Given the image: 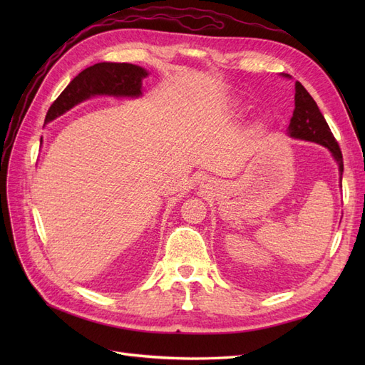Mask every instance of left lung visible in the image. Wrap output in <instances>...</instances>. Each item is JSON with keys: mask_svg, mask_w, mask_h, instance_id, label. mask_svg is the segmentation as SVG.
Instances as JSON below:
<instances>
[{"mask_svg": "<svg viewBox=\"0 0 365 365\" xmlns=\"http://www.w3.org/2000/svg\"><path fill=\"white\" fill-rule=\"evenodd\" d=\"M284 77H289V74H283ZM295 109L291 118V123L288 126V134L298 140L314 141L318 145H323L332 152L334 158L338 163L339 168V180H342V153L338 146V141L335 140L334 134L330 132L327 121L324 120L322 111H319L312 96L306 91V88L300 83L295 82Z\"/></svg>", "mask_w": 365, "mask_h": 365, "instance_id": "obj_1", "label": "left lung"}]
</instances>
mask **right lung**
Wrapping results in <instances>:
<instances>
[{
	"instance_id": "add662e5",
	"label": "right lung",
	"mask_w": 365,
	"mask_h": 365,
	"mask_svg": "<svg viewBox=\"0 0 365 365\" xmlns=\"http://www.w3.org/2000/svg\"><path fill=\"white\" fill-rule=\"evenodd\" d=\"M145 68L132 63L101 62L77 74L53 102L46 115V123L67 113L68 109L93 96L140 97Z\"/></svg>"
}]
</instances>
